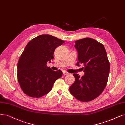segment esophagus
I'll list each match as a JSON object with an SVG mask.
<instances>
[{"label":"esophagus","mask_w":125,"mask_h":125,"mask_svg":"<svg viewBox=\"0 0 125 125\" xmlns=\"http://www.w3.org/2000/svg\"><path fill=\"white\" fill-rule=\"evenodd\" d=\"M63 75H68V74H69V73H68V72H63Z\"/></svg>","instance_id":"esophagus-1"}]
</instances>
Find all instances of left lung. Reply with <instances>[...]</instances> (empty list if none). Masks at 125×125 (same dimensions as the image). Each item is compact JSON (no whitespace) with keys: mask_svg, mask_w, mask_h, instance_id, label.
<instances>
[{"mask_svg":"<svg viewBox=\"0 0 125 125\" xmlns=\"http://www.w3.org/2000/svg\"><path fill=\"white\" fill-rule=\"evenodd\" d=\"M78 52L76 65L83 64L84 75L80 77L74 74L75 82L70 87L71 94L80 101L93 100L105 88L110 73L108 61L105 48L96 40L85 38L75 42Z\"/></svg>","mask_w":125,"mask_h":125,"instance_id":"obj_1","label":"left lung"}]
</instances>
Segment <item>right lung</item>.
I'll use <instances>...</instances> for the list:
<instances>
[{
  "instance_id": "1",
  "label": "right lung",
  "mask_w": 125,
  "mask_h": 125,
  "mask_svg": "<svg viewBox=\"0 0 125 125\" xmlns=\"http://www.w3.org/2000/svg\"><path fill=\"white\" fill-rule=\"evenodd\" d=\"M65 42L50 35H41L27 43L19 59L18 82L28 96L40 98L49 92L55 80L62 76L47 66L53 59L55 49Z\"/></svg>"
}]
</instances>
